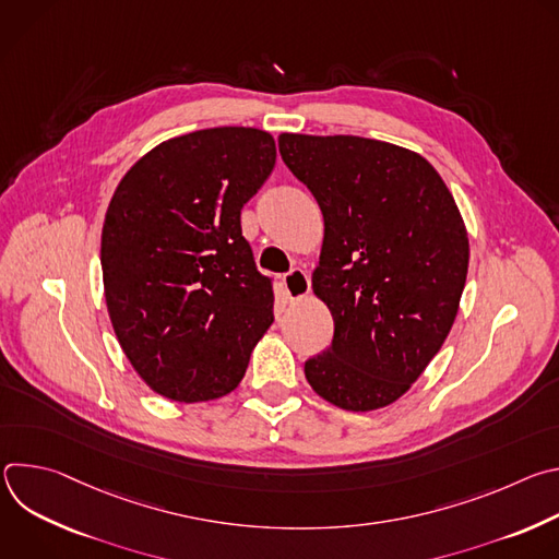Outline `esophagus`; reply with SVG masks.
I'll use <instances>...</instances> for the list:
<instances>
[{"label":"esophagus","instance_id":"34e87169","mask_svg":"<svg viewBox=\"0 0 559 559\" xmlns=\"http://www.w3.org/2000/svg\"><path fill=\"white\" fill-rule=\"evenodd\" d=\"M283 287H285V294L289 300H298L309 294V287H311L309 274L300 267H294L283 276Z\"/></svg>","mask_w":559,"mask_h":559}]
</instances>
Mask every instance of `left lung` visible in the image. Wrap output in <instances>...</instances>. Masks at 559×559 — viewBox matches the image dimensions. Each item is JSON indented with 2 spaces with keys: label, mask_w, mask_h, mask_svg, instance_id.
<instances>
[{
  "label": "left lung",
  "mask_w": 559,
  "mask_h": 559,
  "mask_svg": "<svg viewBox=\"0 0 559 559\" xmlns=\"http://www.w3.org/2000/svg\"><path fill=\"white\" fill-rule=\"evenodd\" d=\"M292 175L323 212L313 294L332 345L305 362L328 403L373 412L397 401L440 352L468 270L457 205L420 154L352 134H281Z\"/></svg>",
  "instance_id": "8db88e82"
}]
</instances>
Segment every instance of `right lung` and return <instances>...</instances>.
<instances>
[{
	"label": "right lung",
	"instance_id": "obj_1",
	"mask_svg": "<svg viewBox=\"0 0 559 559\" xmlns=\"http://www.w3.org/2000/svg\"><path fill=\"white\" fill-rule=\"evenodd\" d=\"M274 164L270 132L207 128L150 150L115 190L102 231L108 313L134 371L170 401L236 389L274 323L272 278L241 229Z\"/></svg>",
	"mask_w": 559,
	"mask_h": 559
}]
</instances>
